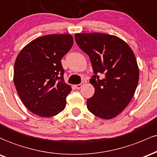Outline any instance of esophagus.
I'll return each mask as SVG.
<instances>
[{
  "label": "esophagus",
  "instance_id": "obj_1",
  "mask_svg": "<svg viewBox=\"0 0 157 157\" xmlns=\"http://www.w3.org/2000/svg\"><path fill=\"white\" fill-rule=\"evenodd\" d=\"M83 85H84V82H82V83H81V84H76V85H75V87L76 88V89H80V88L82 87Z\"/></svg>",
  "mask_w": 157,
  "mask_h": 157
}]
</instances>
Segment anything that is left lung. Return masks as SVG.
I'll return each instance as SVG.
<instances>
[{
    "instance_id": "obj_1",
    "label": "left lung",
    "mask_w": 157,
    "mask_h": 157,
    "mask_svg": "<svg viewBox=\"0 0 157 157\" xmlns=\"http://www.w3.org/2000/svg\"><path fill=\"white\" fill-rule=\"evenodd\" d=\"M75 39L89 56L94 73L90 83L95 93L87 100V109L101 119H113L128 106L136 89L140 70L134 53L124 40L112 35L76 33Z\"/></svg>"
}]
</instances>
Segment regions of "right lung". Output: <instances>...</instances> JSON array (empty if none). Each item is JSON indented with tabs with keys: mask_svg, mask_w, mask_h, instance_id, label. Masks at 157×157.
Here are the masks:
<instances>
[{
	"mask_svg": "<svg viewBox=\"0 0 157 157\" xmlns=\"http://www.w3.org/2000/svg\"><path fill=\"white\" fill-rule=\"evenodd\" d=\"M73 44L71 35H47L32 40L17 55L14 84L24 105L33 113L50 117L65 108L72 88L64 82L61 60Z\"/></svg>",
	"mask_w": 157,
	"mask_h": 157,
	"instance_id": "obj_1",
	"label": "right lung"
}]
</instances>
